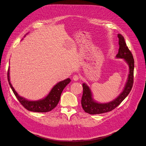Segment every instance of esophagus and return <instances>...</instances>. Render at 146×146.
I'll list each match as a JSON object with an SVG mask.
<instances>
[{
  "label": "esophagus",
  "instance_id": "34e87169",
  "mask_svg": "<svg viewBox=\"0 0 146 146\" xmlns=\"http://www.w3.org/2000/svg\"><path fill=\"white\" fill-rule=\"evenodd\" d=\"M79 78H80L79 76L77 75V74H75V75H74V76H73V80H74V81L78 80L79 79Z\"/></svg>",
  "mask_w": 146,
  "mask_h": 146
}]
</instances>
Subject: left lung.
I'll use <instances>...</instances> for the list:
<instances>
[{
  "instance_id": "8db88e82",
  "label": "left lung",
  "mask_w": 146,
  "mask_h": 146,
  "mask_svg": "<svg viewBox=\"0 0 146 146\" xmlns=\"http://www.w3.org/2000/svg\"><path fill=\"white\" fill-rule=\"evenodd\" d=\"M119 49L117 58H121L126 61L129 66V74L127 82L123 92L113 101L108 103H98L93 100L90 89L85 83L83 84V93L82 98V106L85 112L90 114H102L109 112L114 109L124 100L130 92L134 82V60L133 56L125 42L124 37L118 34Z\"/></svg>"
}]
</instances>
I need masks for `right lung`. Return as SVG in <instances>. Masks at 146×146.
Returning a JSON list of instances; mask_svg holds the SVG:
<instances>
[{
  "instance_id": "right-lung-1",
  "label": "right lung",
  "mask_w": 146,
  "mask_h": 146,
  "mask_svg": "<svg viewBox=\"0 0 146 146\" xmlns=\"http://www.w3.org/2000/svg\"><path fill=\"white\" fill-rule=\"evenodd\" d=\"M7 80L9 84L11 86L13 93L16 97V98L24 108L29 111L39 113L50 111L56 108V106L57 105L60 100L61 94L64 87L71 82V80L68 78L63 81L58 83L53 87L49 94L42 100L38 101H29L19 96L17 92L15 90L11 83V82H10L9 69H8L7 72Z\"/></svg>"
}]
</instances>
